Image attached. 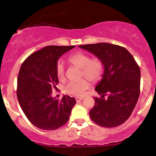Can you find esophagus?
<instances>
[{"label":"esophagus","instance_id":"34e87169","mask_svg":"<svg viewBox=\"0 0 156 156\" xmlns=\"http://www.w3.org/2000/svg\"><path fill=\"white\" fill-rule=\"evenodd\" d=\"M75 99H76V102H80V101L83 100V99H84V98H83V97H82V98H76Z\"/></svg>","mask_w":156,"mask_h":156}]
</instances>
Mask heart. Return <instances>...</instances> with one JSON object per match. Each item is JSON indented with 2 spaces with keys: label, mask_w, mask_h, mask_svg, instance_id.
Listing matches in <instances>:
<instances>
[{
  "label": "heart",
  "mask_w": 156,
  "mask_h": 156,
  "mask_svg": "<svg viewBox=\"0 0 156 156\" xmlns=\"http://www.w3.org/2000/svg\"><path fill=\"white\" fill-rule=\"evenodd\" d=\"M69 63L81 69V77H86L92 82H96L102 77L104 72L102 62L98 57L90 58L88 54L77 52L72 54L68 58ZM56 75L59 80L65 77V69L63 64L58 62L56 64ZM90 87V83L85 79L77 82H69L64 87V92L72 96L80 97L84 94Z\"/></svg>",
  "instance_id": "heart-1"
}]
</instances>
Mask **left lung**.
Wrapping results in <instances>:
<instances>
[{"instance_id":"1","label":"left lung","mask_w":156,"mask_h":156,"mask_svg":"<svg viewBox=\"0 0 156 156\" xmlns=\"http://www.w3.org/2000/svg\"><path fill=\"white\" fill-rule=\"evenodd\" d=\"M79 47L100 58L104 66L102 79L95 87L101 98H94L90 118L105 127L122 125L130 118L140 94V69L135 58L125 48L112 44Z\"/></svg>"}]
</instances>
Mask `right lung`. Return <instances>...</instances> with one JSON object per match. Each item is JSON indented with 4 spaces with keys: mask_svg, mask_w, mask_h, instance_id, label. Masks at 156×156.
Instances as JSON below:
<instances>
[{
    "mask_svg": "<svg viewBox=\"0 0 156 156\" xmlns=\"http://www.w3.org/2000/svg\"><path fill=\"white\" fill-rule=\"evenodd\" d=\"M75 46H47L32 54L20 68L17 80V98L20 106L34 126L53 130L65 125L76 100L64 95L52 98L53 88L58 82L57 61Z\"/></svg>",
    "mask_w": 156,
    "mask_h": 156,
    "instance_id": "add662e5",
    "label": "right lung"
}]
</instances>
